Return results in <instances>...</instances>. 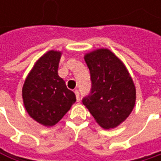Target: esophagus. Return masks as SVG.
<instances>
[{
  "label": "esophagus",
  "mask_w": 161,
  "mask_h": 161,
  "mask_svg": "<svg viewBox=\"0 0 161 161\" xmlns=\"http://www.w3.org/2000/svg\"><path fill=\"white\" fill-rule=\"evenodd\" d=\"M75 96H76V100L79 102L80 101V93H79V90L78 89H75Z\"/></svg>",
  "instance_id": "obj_1"
}]
</instances>
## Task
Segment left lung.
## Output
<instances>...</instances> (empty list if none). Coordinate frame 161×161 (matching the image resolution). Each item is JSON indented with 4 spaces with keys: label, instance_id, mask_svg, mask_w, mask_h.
Here are the masks:
<instances>
[{
    "label": "left lung",
    "instance_id": "8db88e82",
    "mask_svg": "<svg viewBox=\"0 0 161 161\" xmlns=\"http://www.w3.org/2000/svg\"><path fill=\"white\" fill-rule=\"evenodd\" d=\"M85 60L90 72L91 90L82 103L102 128H115L134 107L133 81L121 60L108 49L90 52Z\"/></svg>",
    "mask_w": 161,
    "mask_h": 161
}]
</instances>
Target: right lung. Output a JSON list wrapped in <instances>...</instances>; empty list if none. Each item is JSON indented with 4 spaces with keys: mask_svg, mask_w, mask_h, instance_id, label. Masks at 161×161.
Wrapping results in <instances>:
<instances>
[{
    "mask_svg": "<svg viewBox=\"0 0 161 161\" xmlns=\"http://www.w3.org/2000/svg\"><path fill=\"white\" fill-rule=\"evenodd\" d=\"M60 52L48 51L42 56L26 78L22 97L28 114L44 126H54L76 101L58 75Z\"/></svg>",
    "mask_w": 161,
    "mask_h": 161,
    "instance_id": "obj_1",
    "label": "right lung"
}]
</instances>
